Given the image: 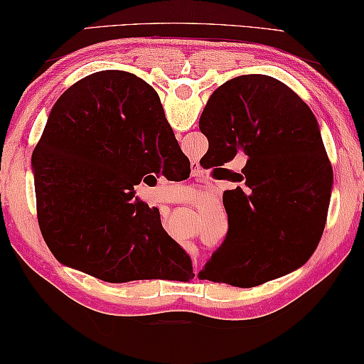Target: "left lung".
<instances>
[{
	"instance_id": "8db88e82",
	"label": "left lung",
	"mask_w": 364,
	"mask_h": 364,
	"mask_svg": "<svg viewBox=\"0 0 364 364\" xmlns=\"http://www.w3.org/2000/svg\"><path fill=\"white\" fill-rule=\"evenodd\" d=\"M198 128L217 166L243 152L247 186L223 193L228 231L198 279L247 289L302 266L323 233L331 191L312 109L276 78L241 75L212 93Z\"/></svg>"
}]
</instances>
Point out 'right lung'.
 <instances>
[{
	"mask_svg": "<svg viewBox=\"0 0 364 364\" xmlns=\"http://www.w3.org/2000/svg\"><path fill=\"white\" fill-rule=\"evenodd\" d=\"M172 161L191 171L159 97L139 77L103 70L67 88L33 152L38 220L52 255L105 282L193 279L159 210L134 197L144 176Z\"/></svg>",
	"mask_w": 364,
	"mask_h": 364,
	"instance_id": "right-lung-1",
	"label": "right lung"
}]
</instances>
